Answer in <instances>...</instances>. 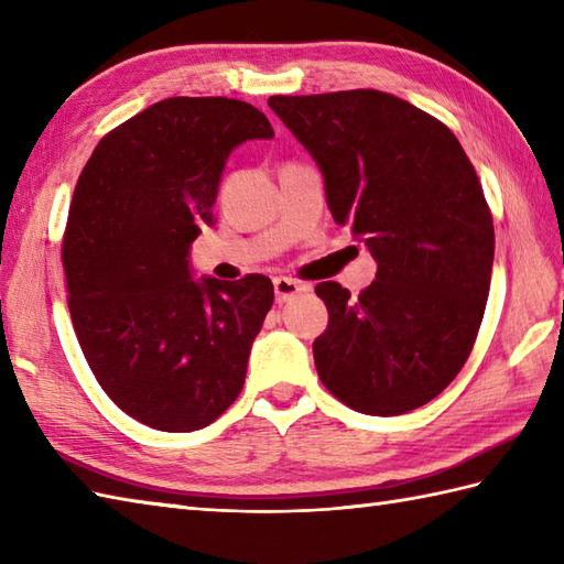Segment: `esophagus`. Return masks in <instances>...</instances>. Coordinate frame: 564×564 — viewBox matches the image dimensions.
Masks as SVG:
<instances>
[{"label":"esophagus","instance_id":"obj_1","mask_svg":"<svg viewBox=\"0 0 564 564\" xmlns=\"http://www.w3.org/2000/svg\"><path fill=\"white\" fill-rule=\"evenodd\" d=\"M305 291V285L301 281L291 279V275H279V279H273V293H275V303L283 305L293 301L295 295H301Z\"/></svg>","mask_w":564,"mask_h":564}]
</instances>
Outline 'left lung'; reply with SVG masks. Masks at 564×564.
I'll list each match as a JSON object with an SVG mask.
<instances>
[{"label":"left lung","instance_id":"left-lung-1","mask_svg":"<svg viewBox=\"0 0 564 564\" xmlns=\"http://www.w3.org/2000/svg\"><path fill=\"white\" fill-rule=\"evenodd\" d=\"M269 106L319 164L332 218L378 261L358 297L317 283L329 313L313 344L322 386L356 412H412L460 373L482 325L495 225L475 166L448 126L386 91Z\"/></svg>","mask_w":564,"mask_h":564}]
</instances>
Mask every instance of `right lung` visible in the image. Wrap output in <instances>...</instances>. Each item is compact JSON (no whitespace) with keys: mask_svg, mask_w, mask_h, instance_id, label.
<instances>
[{"mask_svg":"<svg viewBox=\"0 0 564 564\" xmlns=\"http://www.w3.org/2000/svg\"><path fill=\"white\" fill-rule=\"evenodd\" d=\"M254 138L273 128L247 101L172 97L106 133L77 178L63 235L72 327L104 392L152 429H203L237 400L273 305L267 275L188 271L227 154Z\"/></svg>","mask_w":564,"mask_h":564,"instance_id":"obj_1","label":"right lung"}]
</instances>
